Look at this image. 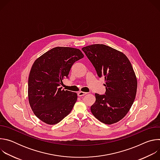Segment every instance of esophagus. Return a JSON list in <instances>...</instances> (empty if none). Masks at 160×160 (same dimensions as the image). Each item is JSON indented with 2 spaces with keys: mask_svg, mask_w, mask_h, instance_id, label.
I'll return each instance as SVG.
<instances>
[{
  "mask_svg": "<svg viewBox=\"0 0 160 160\" xmlns=\"http://www.w3.org/2000/svg\"><path fill=\"white\" fill-rule=\"evenodd\" d=\"M87 93L86 92H82V91H80V92H78V96L79 97H82V96H83L85 95H86Z\"/></svg>",
  "mask_w": 160,
  "mask_h": 160,
  "instance_id": "1",
  "label": "esophagus"
}]
</instances>
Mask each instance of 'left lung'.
I'll list each match as a JSON object with an SVG mask.
<instances>
[{"label": "left lung", "mask_w": 160, "mask_h": 160, "mask_svg": "<svg viewBox=\"0 0 160 160\" xmlns=\"http://www.w3.org/2000/svg\"><path fill=\"white\" fill-rule=\"evenodd\" d=\"M82 51L99 77L105 78V94H95L91 112L103 123H117L125 117L135 98L138 80L133 67L123 52L104 44L88 45Z\"/></svg>", "instance_id": "1"}]
</instances>
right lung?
Listing matches in <instances>:
<instances>
[{
  "instance_id": "right-lung-1",
  "label": "right lung",
  "mask_w": 160,
  "mask_h": 160,
  "mask_svg": "<svg viewBox=\"0 0 160 160\" xmlns=\"http://www.w3.org/2000/svg\"><path fill=\"white\" fill-rule=\"evenodd\" d=\"M83 56L78 49L56 47L35 61L28 78V101L35 115L43 122L56 124L72 110L77 94L59 86L74 62Z\"/></svg>"
}]
</instances>
